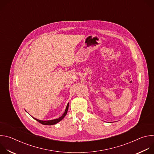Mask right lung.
I'll list each match as a JSON object with an SVG mask.
<instances>
[{"label":"right lung","instance_id":"1","mask_svg":"<svg viewBox=\"0 0 154 154\" xmlns=\"http://www.w3.org/2000/svg\"><path fill=\"white\" fill-rule=\"evenodd\" d=\"M68 107H69V103H68L67 105V106L66 108V109H65V112L64 113H63V115L60 117L59 118H57V119H53V120H50V121H41V120H39V119H37L36 118H34L36 121H37L38 122H39V123L43 124V125H54V124H55L57 123H58V122H60L61 120H62L64 117L66 115L67 113H68Z\"/></svg>","mask_w":154,"mask_h":154}]
</instances>
